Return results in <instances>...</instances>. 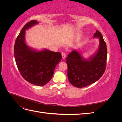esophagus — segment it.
<instances>
[{"label":"esophagus","mask_w":122,"mask_h":122,"mask_svg":"<svg viewBox=\"0 0 122 122\" xmlns=\"http://www.w3.org/2000/svg\"><path fill=\"white\" fill-rule=\"evenodd\" d=\"M61 55H62V58H66V53L65 52H62V53H61Z\"/></svg>","instance_id":"obj_1"}]
</instances>
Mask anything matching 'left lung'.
<instances>
[{
	"label": "left lung",
	"instance_id": "8db88e82",
	"mask_svg": "<svg viewBox=\"0 0 122 122\" xmlns=\"http://www.w3.org/2000/svg\"><path fill=\"white\" fill-rule=\"evenodd\" d=\"M94 37L99 38L97 52L88 60H84L80 54L73 50L66 58L68 77L70 83L76 87H84L95 83L105 72L107 60V47L101 33L96 30Z\"/></svg>",
	"mask_w": 122,
	"mask_h": 122
}]
</instances>
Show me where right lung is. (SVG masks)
Returning <instances> with one entry per match:
<instances>
[{
  "label": "right lung",
  "instance_id": "right-lung-1",
  "mask_svg": "<svg viewBox=\"0 0 122 122\" xmlns=\"http://www.w3.org/2000/svg\"><path fill=\"white\" fill-rule=\"evenodd\" d=\"M38 23L32 20L24 26L16 39L14 52L18 69L23 78L31 84L43 86L52 78L55 67L62 56L60 52L47 49L36 51L27 46L25 31Z\"/></svg>",
  "mask_w": 122,
  "mask_h": 122
}]
</instances>
